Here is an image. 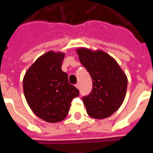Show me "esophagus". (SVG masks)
Instances as JSON below:
<instances>
[{
  "instance_id": "obj_1",
  "label": "esophagus",
  "mask_w": 153,
  "mask_h": 153,
  "mask_svg": "<svg viewBox=\"0 0 153 153\" xmlns=\"http://www.w3.org/2000/svg\"><path fill=\"white\" fill-rule=\"evenodd\" d=\"M75 87H76V88H78V89H79V87H80V85H79V82H78V83H76V84H75Z\"/></svg>"
}]
</instances>
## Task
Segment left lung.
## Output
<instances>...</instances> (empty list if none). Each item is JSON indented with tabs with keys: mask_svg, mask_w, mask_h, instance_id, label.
I'll return each mask as SVG.
<instances>
[{
	"mask_svg": "<svg viewBox=\"0 0 153 153\" xmlns=\"http://www.w3.org/2000/svg\"><path fill=\"white\" fill-rule=\"evenodd\" d=\"M79 61L91 76V94L82 97L87 114L94 119L108 118L123 103L128 79L117 62L102 51H76Z\"/></svg>",
	"mask_w": 153,
	"mask_h": 153,
	"instance_id": "left-lung-1",
	"label": "left lung"
}]
</instances>
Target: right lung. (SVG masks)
Returning a JSON list of instances; mask_svg holds the SVG:
<instances>
[{"instance_id":"right-lung-1","label":"right lung","mask_w":153,"mask_h":153,"mask_svg":"<svg viewBox=\"0 0 153 153\" xmlns=\"http://www.w3.org/2000/svg\"><path fill=\"white\" fill-rule=\"evenodd\" d=\"M65 53L49 51L28 69L23 79V91L30 109L48 123L63 120L79 90L70 84L62 71Z\"/></svg>"}]
</instances>
